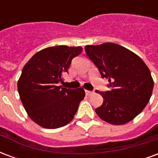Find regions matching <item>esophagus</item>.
Wrapping results in <instances>:
<instances>
[{
	"label": "esophagus",
	"instance_id": "obj_1",
	"mask_svg": "<svg viewBox=\"0 0 158 158\" xmlns=\"http://www.w3.org/2000/svg\"><path fill=\"white\" fill-rule=\"evenodd\" d=\"M93 91H89V90H85V94L87 96H90V95H92L93 94Z\"/></svg>",
	"mask_w": 158,
	"mask_h": 158
}]
</instances>
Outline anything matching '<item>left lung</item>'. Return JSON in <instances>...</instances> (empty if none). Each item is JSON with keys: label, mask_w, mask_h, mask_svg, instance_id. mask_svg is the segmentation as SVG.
<instances>
[{"label": "left lung", "mask_w": 158, "mask_h": 158, "mask_svg": "<svg viewBox=\"0 0 158 158\" xmlns=\"http://www.w3.org/2000/svg\"><path fill=\"white\" fill-rule=\"evenodd\" d=\"M85 49L109 82L110 90L96 92L103 97L96 114L114 125L130 122L142 112L152 94L154 82L148 67L135 53L115 43L85 45Z\"/></svg>", "instance_id": "8db88e82"}]
</instances>
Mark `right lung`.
<instances>
[{"label":"right lung","mask_w":158,"mask_h":158,"mask_svg":"<svg viewBox=\"0 0 158 158\" xmlns=\"http://www.w3.org/2000/svg\"><path fill=\"white\" fill-rule=\"evenodd\" d=\"M82 51L81 46L47 47L36 52L23 67L18 90L28 115L38 125L57 129L73 118L85 92L83 88L66 89L57 84Z\"/></svg>","instance_id":"right-lung-1"}]
</instances>
